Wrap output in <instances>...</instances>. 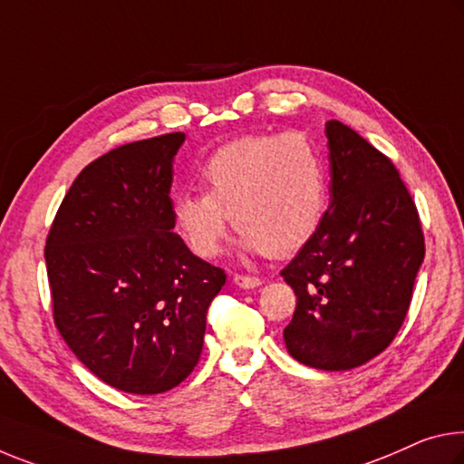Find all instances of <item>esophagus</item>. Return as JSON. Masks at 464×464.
<instances>
[{
    "instance_id": "1",
    "label": "esophagus",
    "mask_w": 464,
    "mask_h": 464,
    "mask_svg": "<svg viewBox=\"0 0 464 464\" xmlns=\"http://www.w3.org/2000/svg\"><path fill=\"white\" fill-rule=\"evenodd\" d=\"M233 281L241 289H254V286H260L262 285V278L260 276H249V275H235Z\"/></svg>"
}]
</instances>
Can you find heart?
Here are the masks:
<instances>
[{
  "label": "heart",
  "mask_w": 464,
  "mask_h": 464,
  "mask_svg": "<svg viewBox=\"0 0 464 464\" xmlns=\"http://www.w3.org/2000/svg\"><path fill=\"white\" fill-rule=\"evenodd\" d=\"M204 194H178L175 225L202 258H215L233 225L244 244L272 256L297 252L318 231L328 175L318 146L301 131L256 134L217 149L200 171Z\"/></svg>",
  "instance_id": "1"
}]
</instances>
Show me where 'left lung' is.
<instances>
[{"label":"left lung","instance_id":"8db88e82","mask_svg":"<svg viewBox=\"0 0 464 464\" xmlns=\"http://www.w3.org/2000/svg\"><path fill=\"white\" fill-rule=\"evenodd\" d=\"M326 136L330 206L281 270L297 295L283 336L299 363L343 372L380 355L399 334L425 241L392 160L336 120Z\"/></svg>","mask_w":464,"mask_h":464}]
</instances>
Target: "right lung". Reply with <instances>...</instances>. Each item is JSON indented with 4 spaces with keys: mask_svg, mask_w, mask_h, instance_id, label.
I'll return each instance as SVG.
<instances>
[{
    "mask_svg": "<svg viewBox=\"0 0 464 464\" xmlns=\"http://www.w3.org/2000/svg\"><path fill=\"white\" fill-rule=\"evenodd\" d=\"M181 131L130 142L86 165L45 246L53 322L94 376L130 394L181 384L200 359L206 314L227 281L173 233Z\"/></svg>",
    "mask_w": 464,
    "mask_h": 464,
    "instance_id": "right-lung-1",
    "label": "right lung"
}]
</instances>
